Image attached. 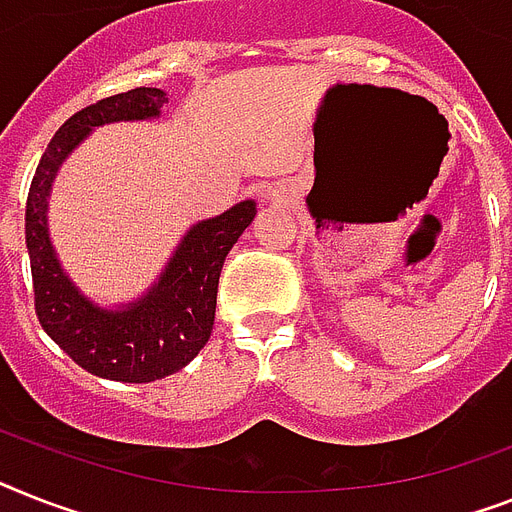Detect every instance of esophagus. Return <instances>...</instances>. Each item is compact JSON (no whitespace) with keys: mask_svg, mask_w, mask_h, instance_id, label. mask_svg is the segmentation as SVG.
Listing matches in <instances>:
<instances>
[{"mask_svg":"<svg viewBox=\"0 0 512 512\" xmlns=\"http://www.w3.org/2000/svg\"><path fill=\"white\" fill-rule=\"evenodd\" d=\"M282 196V188H269L266 190V198H272V201H277V198Z\"/></svg>","mask_w":512,"mask_h":512,"instance_id":"1","label":"esophagus"}]
</instances>
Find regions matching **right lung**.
I'll return each mask as SVG.
<instances>
[{"label":"right lung","mask_w":512,"mask_h":512,"mask_svg":"<svg viewBox=\"0 0 512 512\" xmlns=\"http://www.w3.org/2000/svg\"><path fill=\"white\" fill-rule=\"evenodd\" d=\"M167 94L133 88L80 109L57 130L36 167L25 204L36 314L44 332L78 366L101 379L143 384L188 366L209 342L217 287L230 248L256 217V201H240L190 225L154 285L135 301L101 306L67 274L49 235V196L67 156L101 125L159 120Z\"/></svg>","instance_id":"right-lung-1"}]
</instances>
